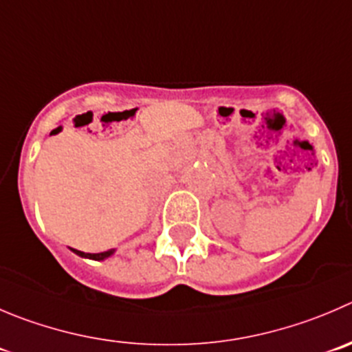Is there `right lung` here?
I'll list each match as a JSON object with an SVG mask.
<instances>
[{
    "label": "right lung",
    "instance_id": "obj_1",
    "mask_svg": "<svg viewBox=\"0 0 352 352\" xmlns=\"http://www.w3.org/2000/svg\"><path fill=\"white\" fill-rule=\"evenodd\" d=\"M74 252L78 254V256H81V257H89V259H95V261H102V259H105V257H109V256H112L113 254V249H110V250H105V252H98V254H86V252H81V250H76V249H72Z\"/></svg>",
    "mask_w": 352,
    "mask_h": 352
}]
</instances>
